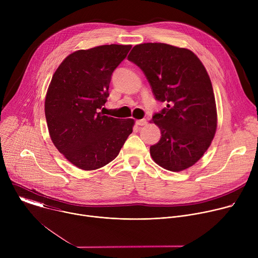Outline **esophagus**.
<instances>
[{
  "mask_svg": "<svg viewBox=\"0 0 258 258\" xmlns=\"http://www.w3.org/2000/svg\"><path fill=\"white\" fill-rule=\"evenodd\" d=\"M146 123H147V120H146V119H139V120L136 121V124H137V125H140V126L145 125Z\"/></svg>",
  "mask_w": 258,
  "mask_h": 258,
  "instance_id": "34e87169",
  "label": "esophagus"
}]
</instances>
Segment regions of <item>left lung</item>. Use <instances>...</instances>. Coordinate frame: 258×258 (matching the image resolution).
<instances>
[{
	"mask_svg": "<svg viewBox=\"0 0 258 258\" xmlns=\"http://www.w3.org/2000/svg\"><path fill=\"white\" fill-rule=\"evenodd\" d=\"M127 59L143 70L156 100L166 103L150 121L161 132L159 142L150 147L152 159L170 171L191 167L209 148L217 126L204 65L189 49L163 43L137 45Z\"/></svg>",
	"mask_w": 258,
	"mask_h": 258,
	"instance_id": "obj_1",
	"label": "left lung"
}]
</instances>
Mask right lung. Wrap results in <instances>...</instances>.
Returning <instances> with one entry per match:
<instances>
[{
	"mask_svg": "<svg viewBox=\"0 0 258 258\" xmlns=\"http://www.w3.org/2000/svg\"><path fill=\"white\" fill-rule=\"evenodd\" d=\"M131 45H104L68 55L53 75L45 100L49 134L73 165L95 170L118 155L135 120L104 115L114 69Z\"/></svg>",
	"mask_w": 258,
	"mask_h": 258,
	"instance_id": "1",
	"label": "right lung"
}]
</instances>
